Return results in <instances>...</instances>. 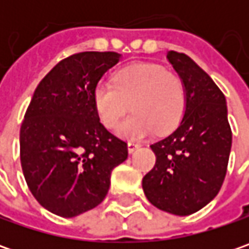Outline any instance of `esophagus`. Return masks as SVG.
<instances>
[{"instance_id":"1","label":"esophagus","mask_w":249,"mask_h":249,"mask_svg":"<svg viewBox=\"0 0 249 249\" xmlns=\"http://www.w3.org/2000/svg\"><path fill=\"white\" fill-rule=\"evenodd\" d=\"M141 145H140L139 142H134V141H129L127 142V149H129V152L131 154V152H134L136 149H139Z\"/></svg>"}]
</instances>
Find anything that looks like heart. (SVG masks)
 Instances as JSON below:
<instances>
[{
	"label": "heart",
	"instance_id": "b5f03b06",
	"mask_svg": "<svg viewBox=\"0 0 249 249\" xmlns=\"http://www.w3.org/2000/svg\"><path fill=\"white\" fill-rule=\"evenodd\" d=\"M94 108L101 123L113 130L127 113H133L118 129L126 140H141L152 134L173 130L184 115L186 87L175 73L157 63L129 65L115 74L113 83L101 82L92 92Z\"/></svg>",
	"mask_w": 249,
	"mask_h": 249
}]
</instances>
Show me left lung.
<instances>
[{
	"instance_id": "1",
	"label": "left lung",
	"mask_w": 249,
	"mask_h": 249,
	"mask_svg": "<svg viewBox=\"0 0 249 249\" xmlns=\"http://www.w3.org/2000/svg\"><path fill=\"white\" fill-rule=\"evenodd\" d=\"M184 83V116L177 129L151 145L157 162L142 190L158 209L178 216L196 213L220 191L231 149L226 98L215 82L186 53L169 51Z\"/></svg>"
}]
</instances>
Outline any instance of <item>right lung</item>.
Returning a JSON list of instances; mask_svg holds the SVG:
<instances>
[{"label":"right lung","mask_w":249,"mask_h":249,"mask_svg":"<svg viewBox=\"0 0 249 249\" xmlns=\"http://www.w3.org/2000/svg\"><path fill=\"white\" fill-rule=\"evenodd\" d=\"M116 53H73L56 63L34 91L20 127V163L38 204L62 217L100 205L127 142L100 122L92 92L119 62Z\"/></svg>","instance_id":"obj_1"}]
</instances>
